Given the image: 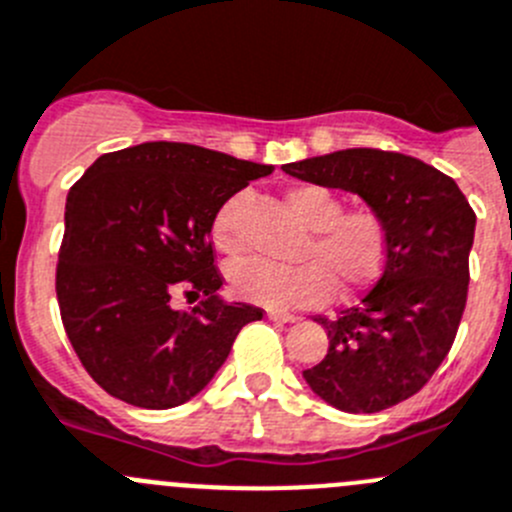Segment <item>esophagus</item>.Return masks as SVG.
<instances>
[{
	"label": "esophagus",
	"instance_id": "34e87169",
	"mask_svg": "<svg viewBox=\"0 0 512 512\" xmlns=\"http://www.w3.org/2000/svg\"><path fill=\"white\" fill-rule=\"evenodd\" d=\"M266 319L279 321V324H294V321H299V316L284 314V311H266Z\"/></svg>",
	"mask_w": 512,
	"mask_h": 512
}]
</instances>
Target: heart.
<instances>
[{"label":"heart","instance_id":"b5f03b06","mask_svg":"<svg viewBox=\"0 0 512 512\" xmlns=\"http://www.w3.org/2000/svg\"><path fill=\"white\" fill-rule=\"evenodd\" d=\"M291 211L314 231L311 251L316 259L301 264H276L269 259L238 261L228 271L233 294L266 309H296L319 304L339 291H357L372 284L387 259V228L369 208L342 211L337 193L314 183L286 191ZM241 196L223 203L213 221V241L221 251L241 248Z\"/></svg>","mask_w":512,"mask_h":512}]
</instances>
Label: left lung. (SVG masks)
<instances>
[{
    "instance_id": "left-lung-1",
    "label": "left lung",
    "mask_w": 512,
    "mask_h": 512,
    "mask_svg": "<svg viewBox=\"0 0 512 512\" xmlns=\"http://www.w3.org/2000/svg\"><path fill=\"white\" fill-rule=\"evenodd\" d=\"M281 168L354 193L384 221L377 284L337 319H316L329 349L304 379L342 412L387 410L420 392L450 352L467 301L475 213L450 175L412 155L349 148Z\"/></svg>"
}]
</instances>
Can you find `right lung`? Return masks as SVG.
Returning a JSON list of instances; mask_svg holds the SVG:
<instances>
[{
  "label": "right lung",
  "mask_w": 512,
  "mask_h": 512,
  "mask_svg": "<svg viewBox=\"0 0 512 512\" xmlns=\"http://www.w3.org/2000/svg\"><path fill=\"white\" fill-rule=\"evenodd\" d=\"M274 173L188 143L105 153L72 186L57 264L62 324L90 377L145 410L196 397L261 309L223 301L211 231L223 203ZM178 288L202 301L178 312Z\"/></svg>",
  "instance_id": "right-lung-1"
}]
</instances>
